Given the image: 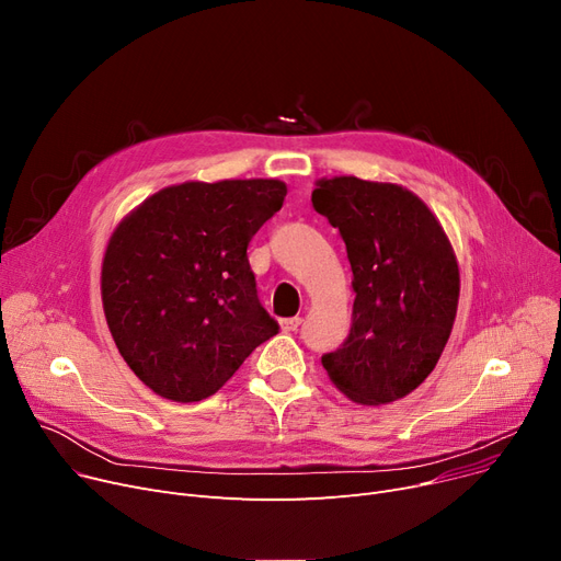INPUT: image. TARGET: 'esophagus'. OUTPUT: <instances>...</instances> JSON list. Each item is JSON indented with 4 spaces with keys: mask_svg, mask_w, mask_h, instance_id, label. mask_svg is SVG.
I'll list each match as a JSON object with an SVG mask.
<instances>
[{
    "mask_svg": "<svg viewBox=\"0 0 561 561\" xmlns=\"http://www.w3.org/2000/svg\"><path fill=\"white\" fill-rule=\"evenodd\" d=\"M280 327L283 331H297L301 327V317H287V319H280Z\"/></svg>",
    "mask_w": 561,
    "mask_h": 561,
    "instance_id": "esophagus-1",
    "label": "esophagus"
}]
</instances>
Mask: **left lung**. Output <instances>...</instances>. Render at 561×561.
<instances>
[{
    "label": "left lung",
    "instance_id": "left-lung-1",
    "mask_svg": "<svg viewBox=\"0 0 561 561\" xmlns=\"http://www.w3.org/2000/svg\"><path fill=\"white\" fill-rule=\"evenodd\" d=\"M312 205L340 230L356 291L350 335L322 365L358 404L402 399L432 375L455 324L459 266L449 239L430 207L388 182L322 180Z\"/></svg>",
    "mask_w": 561,
    "mask_h": 561
}]
</instances>
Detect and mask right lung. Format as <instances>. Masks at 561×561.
Here are the masks:
<instances>
[{
	"label": "right lung",
	"mask_w": 561,
	"mask_h": 561,
	"mask_svg": "<svg viewBox=\"0 0 561 561\" xmlns=\"http://www.w3.org/2000/svg\"><path fill=\"white\" fill-rule=\"evenodd\" d=\"M285 194L280 180L184 182L150 196L112 234L102 262L106 324L157 394L201 402L278 333L247 249Z\"/></svg>",
	"instance_id": "add662e5"
}]
</instances>
